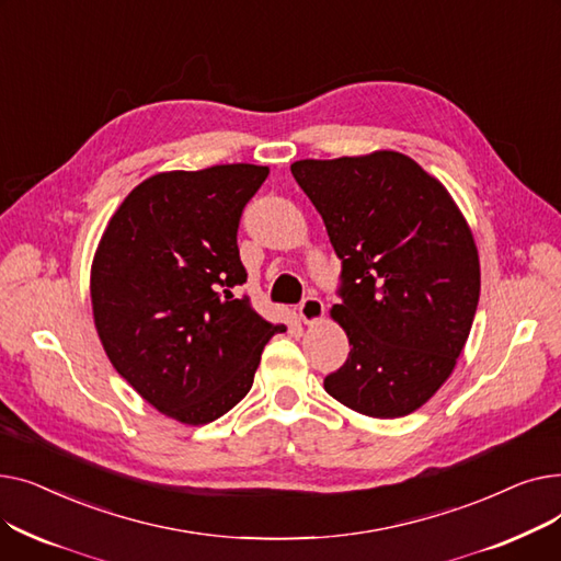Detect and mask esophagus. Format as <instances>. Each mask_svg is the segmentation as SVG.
I'll return each mask as SVG.
<instances>
[{
	"label": "esophagus",
	"mask_w": 561,
	"mask_h": 561,
	"mask_svg": "<svg viewBox=\"0 0 561 561\" xmlns=\"http://www.w3.org/2000/svg\"><path fill=\"white\" fill-rule=\"evenodd\" d=\"M322 316H325V305H322V300L309 296L302 300L300 305V318L305 325H313V322H320Z\"/></svg>",
	"instance_id": "1"
}]
</instances>
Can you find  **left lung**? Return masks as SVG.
Segmentation results:
<instances>
[{
    "mask_svg": "<svg viewBox=\"0 0 561 561\" xmlns=\"http://www.w3.org/2000/svg\"><path fill=\"white\" fill-rule=\"evenodd\" d=\"M343 261L330 316L350 341L325 391L370 419L421 409L453 375L480 300V256L457 202L393 150L290 165Z\"/></svg>",
    "mask_w": 561,
    "mask_h": 561,
    "instance_id": "1",
    "label": "left lung"
}]
</instances>
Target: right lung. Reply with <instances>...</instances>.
Instances as JSON below:
<instances>
[{
  "mask_svg": "<svg viewBox=\"0 0 561 561\" xmlns=\"http://www.w3.org/2000/svg\"><path fill=\"white\" fill-rule=\"evenodd\" d=\"M271 168L229 163L147 176L117 206L91 265L95 330L117 375L157 411L206 425L252 389L263 345L286 325L233 286L236 231Z\"/></svg>",
  "mask_w": 561,
  "mask_h": 561,
  "instance_id": "obj_1",
  "label": "right lung"
}]
</instances>
